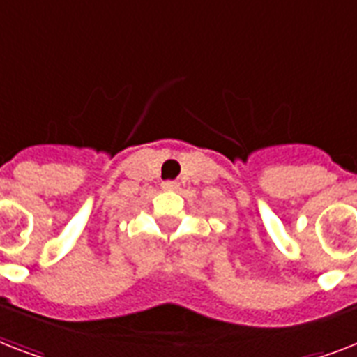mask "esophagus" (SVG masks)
<instances>
[{
  "mask_svg": "<svg viewBox=\"0 0 357 357\" xmlns=\"http://www.w3.org/2000/svg\"><path fill=\"white\" fill-rule=\"evenodd\" d=\"M179 187L178 181H162V189L165 190H176Z\"/></svg>",
  "mask_w": 357,
  "mask_h": 357,
  "instance_id": "34e87169",
  "label": "esophagus"
}]
</instances>
